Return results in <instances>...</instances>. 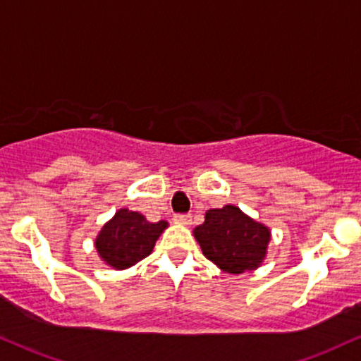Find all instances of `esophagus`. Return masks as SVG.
<instances>
[{"mask_svg":"<svg viewBox=\"0 0 361 361\" xmlns=\"http://www.w3.org/2000/svg\"><path fill=\"white\" fill-rule=\"evenodd\" d=\"M175 222L181 224V225H192V215H188V214L175 215Z\"/></svg>","mask_w":361,"mask_h":361,"instance_id":"34e87169","label":"esophagus"}]
</instances>
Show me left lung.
I'll list each match as a JSON object with an SVG mask.
<instances>
[{
	"label": "left lung",
	"instance_id": "left-lung-1",
	"mask_svg": "<svg viewBox=\"0 0 361 361\" xmlns=\"http://www.w3.org/2000/svg\"><path fill=\"white\" fill-rule=\"evenodd\" d=\"M193 235L203 255L228 274L250 272L262 266L271 242V228L235 205L212 208Z\"/></svg>",
	"mask_w": 361,
	"mask_h": 361
}]
</instances>
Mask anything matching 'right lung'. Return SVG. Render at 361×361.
Instances as JSON below:
<instances>
[{"instance_id": "add662e5", "label": "right lung", "mask_w": 361, "mask_h": 361, "mask_svg": "<svg viewBox=\"0 0 361 361\" xmlns=\"http://www.w3.org/2000/svg\"><path fill=\"white\" fill-rule=\"evenodd\" d=\"M166 228L168 222L164 220L151 224L139 212L119 208L109 222L102 225L94 245L107 266L124 271L147 257Z\"/></svg>"}]
</instances>
